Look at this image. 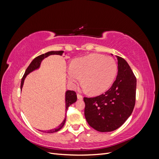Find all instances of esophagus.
Masks as SVG:
<instances>
[{"label":"esophagus","mask_w":159,"mask_h":159,"mask_svg":"<svg viewBox=\"0 0 159 159\" xmlns=\"http://www.w3.org/2000/svg\"><path fill=\"white\" fill-rule=\"evenodd\" d=\"M77 97H78V99H83V96L81 95V94H80V93H78V95H77Z\"/></svg>","instance_id":"1"}]
</instances>
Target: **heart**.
<instances>
[{"mask_svg":"<svg viewBox=\"0 0 159 159\" xmlns=\"http://www.w3.org/2000/svg\"><path fill=\"white\" fill-rule=\"evenodd\" d=\"M117 65L111 57L92 54L75 59L68 71L71 84L80 82L83 77L84 89L98 95L106 91L116 78Z\"/></svg>","mask_w":159,"mask_h":159,"instance_id":"obj_1","label":"heart"}]
</instances>
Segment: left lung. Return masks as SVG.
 Wrapping results in <instances>:
<instances>
[{
    "label": "left lung",
    "instance_id": "8db88e82",
    "mask_svg": "<svg viewBox=\"0 0 159 159\" xmlns=\"http://www.w3.org/2000/svg\"><path fill=\"white\" fill-rule=\"evenodd\" d=\"M116 80L106 92L84 98V114L89 125L99 132L118 129L131 115L136 100L137 79L127 62L117 56Z\"/></svg>",
    "mask_w": 159,
    "mask_h": 159
}]
</instances>
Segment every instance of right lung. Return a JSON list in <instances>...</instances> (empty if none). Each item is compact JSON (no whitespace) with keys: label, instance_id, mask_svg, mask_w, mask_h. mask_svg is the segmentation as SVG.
Instances as JSON below:
<instances>
[{"label":"right lung","instance_id":"1","mask_svg":"<svg viewBox=\"0 0 159 159\" xmlns=\"http://www.w3.org/2000/svg\"><path fill=\"white\" fill-rule=\"evenodd\" d=\"M64 52V51H51V52H48L46 53V54H43L42 55H40L37 56L36 57H35L34 59L32 60V61L30 63V64L29 65V66L28 67L27 69L26 70V71L25 74H24L22 80H21V85H20V89H22V85L24 84V81H25V79L26 77V75L32 72L33 70H34L37 68H38L40 67L41 61L43 59H44L45 57L49 56L50 55H53V54H57V55H60L61 56L63 54V53ZM77 100V94L75 93V91H70L68 90L66 91V111L67 112L68 111L69 107L71 104H73L74 103H75ZM66 119V117H65V119H64V121H62V123L60 125L56 127V129L50 130V131H47V133H55L60 131V130L64 127V124H65V121ZM42 132H46L43 131Z\"/></svg>","mask_w":159,"mask_h":159}]
</instances>
